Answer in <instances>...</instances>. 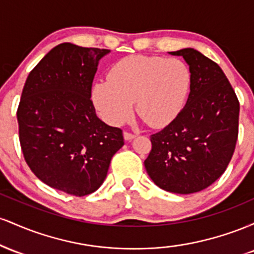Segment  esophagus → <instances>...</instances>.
Wrapping results in <instances>:
<instances>
[{
	"mask_svg": "<svg viewBox=\"0 0 254 254\" xmlns=\"http://www.w3.org/2000/svg\"><path fill=\"white\" fill-rule=\"evenodd\" d=\"M124 139H125V141H131V139H133V138H135V135H133V133H131V132H127V131H125V132H124Z\"/></svg>",
	"mask_w": 254,
	"mask_h": 254,
	"instance_id": "34e87169",
	"label": "esophagus"
}]
</instances>
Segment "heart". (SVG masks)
I'll use <instances>...</instances> for the list:
<instances>
[{
	"instance_id": "b5f03b06",
	"label": "heart",
	"mask_w": 254,
	"mask_h": 254,
	"mask_svg": "<svg viewBox=\"0 0 254 254\" xmlns=\"http://www.w3.org/2000/svg\"><path fill=\"white\" fill-rule=\"evenodd\" d=\"M191 71L177 58L133 55L113 64L109 80L94 83L92 101L110 125H122L136 111L153 127H164L178 117L188 99Z\"/></svg>"
}]
</instances>
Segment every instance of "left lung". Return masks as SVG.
<instances>
[{"mask_svg":"<svg viewBox=\"0 0 254 254\" xmlns=\"http://www.w3.org/2000/svg\"><path fill=\"white\" fill-rule=\"evenodd\" d=\"M170 54L188 63L190 94L178 117L150 136L144 167L160 189L189 194L226 171L237 144L240 105L218 64L191 48Z\"/></svg>","mask_w":254,"mask_h":254,"instance_id":"8db88e82","label":"left lung"}]
</instances>
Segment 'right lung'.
Here are the masks:
<instances>
[{"instance_id": "right-lung-1", "label": "right lung", "mask_w": 254, "mask_h": 254, "mask_svg": "<svg viewBox=\"0 0 254 254\" xmlns=\"http://www.w3.org/2000/svg\"><path fill=\"white\" fill-rule=\"evenodd\" d=\"M107 54L71 43L55 46L28 75L16 112L28 167L72 196L97 191L124 145L122 130L100 121L90 100L99 61Z\"/></svg>"}]
</instances>
